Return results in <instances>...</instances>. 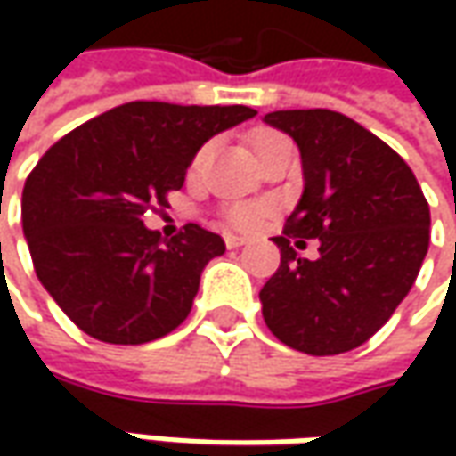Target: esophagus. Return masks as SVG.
I'll list each match as a JSON object with an SVG mask.
<instances>
[{"label": "esophagus", "mask_w": 456, "mask_h": 456, "mask_svg": "<svg viewBox=\"0 0 456 456\" xmlns=\"http://www.w3.org/2000/svg\"><path fill=\"white\" fill-rule=\"evenodd\" d=\"M246 240H248V238H246V236H236V233H225V246H228V248H238V246H243Z\"/></svg>", "instance_id": "34e87169"}]
</instances>
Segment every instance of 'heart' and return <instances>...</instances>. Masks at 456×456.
I'll use <instances>...</instances> for the list:
<instances>
[{
    "label": "heart",
    "mask_w": 456,
    "mask_h": 456,
    "mask_svg": "<svg viewBox=\"0 0 456 456\" xmlns=\"http://www.w3.org/2000/svg\"><path fill=\"white\" fill-rule=\"evenodd\" d=\"M273 136H279V134L273 132H261L258 136L254 139V150L258 144H264V142H269ZM210 147L213 144H202L198 154L192 157V172H198L202 165H205V159H208V154H210ZM266 205L264 202H233V205H228L225 210H223V218L228 220L231 225H236V228H254L258 220L266 216Z\"/></svg>",
    "instance_id": "b5f03b06"
}]
</instances>
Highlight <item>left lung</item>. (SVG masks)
Masks as SVG:
<instances>
[{
  "label": "left lung",
  "mask_w": 456,
  "mask_h": 456,
  "mask_svg": "<svg viewBox=\"0 0 456 456\" xmlns=\"http://www.w3.org/2000/svg\"><path fill=\"white\" fill-rule=\"evenodd\" d=\"M302 151L305 195L281 236V264L261 289L264 322L306 355H340L391 320L429 251V202L383 139L330 109L264 116ZM321 240L314 262L294 245Z\"/></svg>",
  "instance_id": "8db88e82"
}]
</instances>
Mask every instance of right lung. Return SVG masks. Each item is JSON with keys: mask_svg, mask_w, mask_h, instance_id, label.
Masks as SVG:
<instances>
[{"mask_svg": "<svg viewBox=\"0 0 456 456\" xmlns=\"http://www.w3.org/2000/svg\"><path fill=\"white\" fill-rule=\"evenodd\" d=\"M251 116L248 106L132 101L40 157L22 190L27 246L37 279L86 335L142 345L187 320L200 272L225 243L198 223L165 240L142 218L169 205L210 136Z\"/></svg>", "mask_w": 456, "mask_h": 456, "instance_id": "1", "label": "right lung"}]
</instances>
